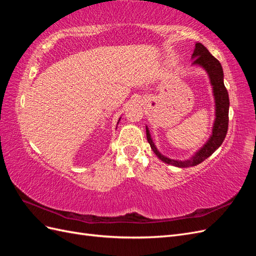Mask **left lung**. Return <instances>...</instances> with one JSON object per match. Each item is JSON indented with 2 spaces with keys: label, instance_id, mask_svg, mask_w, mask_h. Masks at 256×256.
I'll use <instances>...</instances> for the list:
<instances>
[{
  "label": "left lung",
  "instance_id": "1",
  "mask_svg": "<svg viewBox=\"0 0 256 256\" xmlns=\"http://www.w3.org/2000/svg\"><path fill=\"white\" fill-rule=\"evenodd\" d=\"M193 63L192 65H198L205 69L208 74L209 80L212 86V92L214 97L216 104V118L212 126V134L209 138V140L203 145L202 148L198 150L190 159L187 160H174L164 156L158 150L156 145L152 142L150 130L146 126V138L148 141L152 152L156 154V156L168 164H172L177 168H189L200 164V162L206 160L209 156L219 148L221 144L226 138L228 127V108H230V99L228 92L226 88V85L223 82V69L220 62L212 56L202 44L196 42L194 51L192 54Z\"/></svg>",
  "mask_w": 256,
  "mask_h": 256
}]
</instances>
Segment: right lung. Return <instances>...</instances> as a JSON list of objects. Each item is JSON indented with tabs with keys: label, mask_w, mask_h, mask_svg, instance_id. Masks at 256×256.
<instances>
[{
	"label": "right lung",
	"mask_w": 256,
	"mask_h": 256,
	"mask_svg": "<svg viewBox=\"0 0 256 256\" xmlns=\"http://www.w3.org/2000/svg\"><path fill=\"white\" fill-rule=\"evenodd\" d=\"M120 120H118V122H120Z\"/></svg>",
	"instance_id": "add662e5"
}]
</instances>
